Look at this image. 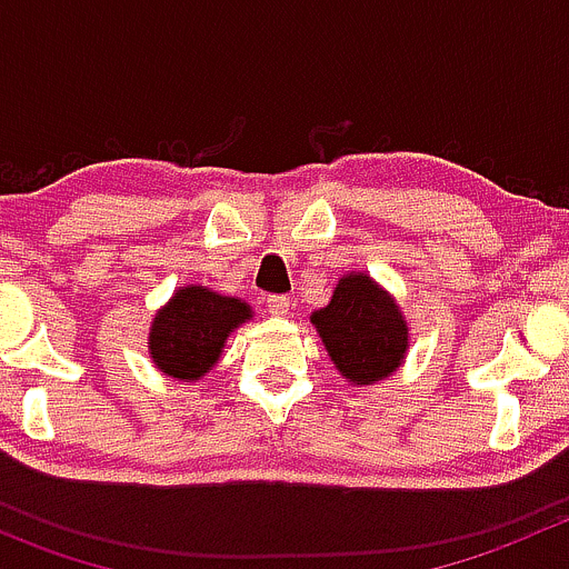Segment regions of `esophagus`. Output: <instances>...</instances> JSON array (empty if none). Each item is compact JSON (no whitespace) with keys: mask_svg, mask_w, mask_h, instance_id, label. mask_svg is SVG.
Here are the masks:
<instances>
[{"mask_svg":"<svg viewBox=\"0 0 569 569\" xmlns=\"http://www.w3.org/2000/svg\"><path fill=\"white\" fill-rule=\"evenodd\" d=\"M267 311L272 313V317H289L291 313V302H289V297H278V295H272V297H267Z\"/></svg>","mask_w":569,"mask_h":569,"instance_id":"obj_1","label":"esophagus"}]
</instances>
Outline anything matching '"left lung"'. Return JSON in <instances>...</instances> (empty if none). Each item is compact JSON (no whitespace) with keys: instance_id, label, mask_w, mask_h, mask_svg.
I'll use <instances>...</instances> for the list:
<instances>
[{"instance_id":"obj_1","label":"left lung","mask_w":569,"mask_h":569,"mask_svg":"<svg viewBox=\"0 0 569 569\" xmlns=\"http://www.w3.org/2000/svg\"><path fill=\"white\" fill-rule=\"evenodd\" d=\"M311 325L338 375L358 388L388 380L410 349L399 302L366 272L341 274L330 302L311 313Z\"/></svg>"}]
</instances>
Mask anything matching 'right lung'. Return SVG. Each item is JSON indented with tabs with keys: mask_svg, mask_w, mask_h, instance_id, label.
I'll use <instances>...</instances> for the list:
<instances>
[{
	"mask_svg": "<svg viewBox=\"0 0 569 569\" xmlns=\"http://www.w3.org/2000/svg\"><path fill=\"white\" fill-rule=\"evenodd\" d=\"M252 319L242 297H226L209 286H178L153 313L148 330V358L178 382H198L222 358L228 336Z\"/></svg>",
	"mask_w": 569,
	"mask_h": 569,
	"instance_id": "right-lung-1",
	"label": "right lung"
}]
</instances>
